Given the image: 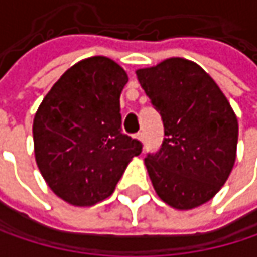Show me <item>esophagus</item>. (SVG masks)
I'll use <instances>...</instances> for the list:
<instances>
[{
    "mask_svg": "<svg viewBox=\"0 0 257 257\" xmlns=\"http://www.w3.org/2000/svg\"><path fill=\"white\" fill-rule=\"evenodd\" d=\"M137 140L138 141H141V143H144V137H143V134L140 132V134H137Z\"/></svg>",
    "mask_w": 257,
    "mask_h": 257,
    "instance_id": "1",
    "label": "esophagus"
}]
</instances>
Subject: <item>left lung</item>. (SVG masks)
<instances>
[{
	"label": "left lung",
	"instance_id": "left-lung-1",
	"mask_svg": "<svg viewBox=\"0 0 257 257\" xmlns=\"http://www.w3.org/2000/svg\"><path fill=\"white\" fill-rule=\"evenodd\" d=\"M135 73L164 122L159 152L144 159L158 196L176 210L208 202L236 159L238 120L228 98L198 64L184 58Z\"/></svg>",
	"mask_w": 257,
	"mask_h": 257
}]
</instances>
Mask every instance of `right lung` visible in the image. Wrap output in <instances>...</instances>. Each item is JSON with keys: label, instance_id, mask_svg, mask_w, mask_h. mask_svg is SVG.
Wrapping results in <instances>:
<instances>
[{"label": "right lung", "instance_id": "add662e5", "mask_svg": "<svg viewBox=\"0 0 257 257\" xmlns=\"http://www.w3.org/2000/svg\"><path fill=\"white\" fill-rule=\"evenodd\" d=\"M126 71L113 59L74 64L41 101L32 125L37 167L56 196L76 207L108 198L141 143L122 134Z\"/></svg>", "mask_w": 257, "mask_h": 257}]
</instances>
